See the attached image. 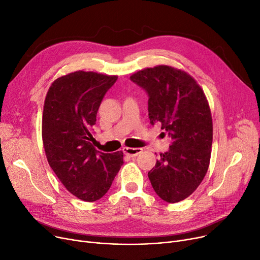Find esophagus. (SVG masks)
Masks as SVG:
<instances>
[{"label":"esophagus","instance_id":"1","mask_svg":"<svg viewBox=\"0 0 260 260\" xmlns=\"http://www.w3.org/2000/svg\"><path fill=\"white\" fill-rule=\"evenodd\" d=\"M142 148H131V147H123L122 151L126 155H129L131 157H134L139 155L142 152Z\"/></svg>","mask_w":260,"mask_h":260}]
</instances>
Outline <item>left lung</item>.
Returning <instances> with one entry per match:
<instances>
[{"label":"left lung","instance_id":"1","mask_svg":"<svg viewBox=\"0 0 260 260\" xmlns=\"http://www.w3.org/2000/svg\"><path fill=\"white\" fill-rule=\"evenodd\" d=\"M130 79L149 96L151 125L160 123L172 140L148 178L160 199L180 202L198 188L209 166L213 120L206 96L189 74L168 66L139 71Z\"/></svg>","mask_w":260,"mask_h":260}]
</instances>
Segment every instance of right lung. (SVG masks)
<instances>
[{
	"mask_svg": "<svg viewBox=\"0 0 260 260\" xmlns=\"http://www.w3.org/2000/svg\"><path fill=\"white\" fill-rule=\"evenodd\" d=\"M117 80L94 72L77 71L49 86L42 116L47 162L64 187L85 202L106 194L123 164V153L97 151L92 142L98 108Z\"/></svg>",
	"mask_w": 260,
	"mask_h": 260,
	"instance_id": "1",
	"label": "right lung"
}]
</instances>
